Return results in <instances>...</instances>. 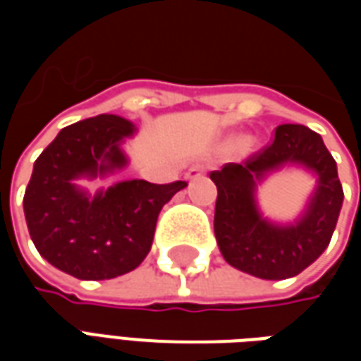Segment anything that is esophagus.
I'll return each mask as SVG.
<instances>
[{
	"mask_svg": "<svg viewBox=\"0 0 361 361\" xmlns=\"http://www.w3.org/2000/svg\"><path fill=\"white\" fill-rule=\"evenodd\" d=\"M185 176H188L189 180H197V178H203V176H204V166H201V164L191 166Z\"/></svg>",
	"mask_w": 361,
	"mask_h": 361,
	"instance_id": "esophagus-1",
	"label": "esophagus"
}]
</instances>
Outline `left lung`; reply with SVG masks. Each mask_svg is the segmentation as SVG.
<instances>
[{"instance_id": "1", "label": "left lung", "mask_w": 361, "mask_h": 361, "mask_svg": "<svg viewBox=\"0 0 361 361\" xmlns=\"http://www.w3.org/2000/svg\"><path fill=\"white\" fill-rule=\"evenodd\" d=\"M286 161L311 167L319 188L306 216L294 227H274L258 216L252 201L255 181ZM219 189L214 235L228 263L257 279L282 280L300 274L326 250L342 207L336 162L321 135L305 126L284 123L272 141L243 162L211 172Z\"/></svg>"}]
</instances>
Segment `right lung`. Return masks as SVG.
<instances>
[{
  "label": "right lung",
  "instance_id": "right-lung-1",
  "mask_svg": "<svg viewBox=\"0 0 361 361\" xmlns=\"http://www.w3.org/2000/svg\"><path fill=\"white\" fill-rule=\"evenodd\" d=\"M133 123L96 116L63 127L36 158L25 191V216L36 250L59 271L81 280H108L141 265L152 245L158 214L188 181H121L89 199L79 176L121 168L119 141Z\"/></svg>",
  "mask_w": 361,
  "mask_h": 361
}]
</instances>
